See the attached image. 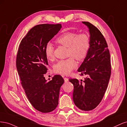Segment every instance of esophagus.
<instances>
[{"label":"esophagus","mask_w":127,"mask_h":127,"mask_svg":"<svg viewBox=\"0 0 127 127\" xmlns=\"http://www.w3.org/2000/svg\"><path fill=\"white\" fill-rule=\"evenodd\" d=\"M64 82H65V83H67V82L68 81V79L67 78V77H64Z\"/></svg>","instance_id":"esophagus-1"}]
</instances>
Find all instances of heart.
Here are the masks:
<instances>
[{"instance_id": "obj_1", "label": "heart", "mask_w": 127, "mask_h": 127, "mask_svg": "<svg viewBox=\"0 0 127 127\" xmlns=\"http://www.w3.org/2000/svg\"><path fill=\"white\" fill-rule=\"evenodd\" d=\"M58 44L67 47V56L69 58L59 61L54 66V71L56 74L68 75L75 68L78 61H83L87 57L90 48L91 38L87 33L78 34L75 32H64L56 39ZM54 48L51 43L46 44L45 53L49 60L54 59Z\"/></svg>"}]
</instances>
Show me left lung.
Wrapping results in <instances>:
<instances>
[{
    "mask_svg": "<svg viewBox=\"0 0 127 127\" xmlns=\"http://www.w3.org/2000/svg\"><path fill=\"white\" fill-rule=\"evenodd\" d=\"M90 34L88 54L77 71L85 75L84 80L69 79L74 86L73 99L76 107L90 111L99 104L108 87L111 73L110 52L105 39L98 28L91 23L82 22Z\"/></svg>",
    "mask_w": 127,
    "mask_h": 127,
    "instance_id": "1",
    "label": "left lung"
}]
</instances>
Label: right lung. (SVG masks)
I'll return each mask as SVG.
<instances>
[{
  "label": "right lung",
  "mask_w": 127,
  "mask_h": 127,
  "mask_svg": "<svg viewBox=\"0 0 127 127\" xmlns=\"http://www.w3.org/2000/svg\"><path fill=\"white\" fill-rule=\"evenodd\" d=\"M61 27L60 24H44L32 28L20 42L16 57V67L28 99L42 113L52 112L57 107L60 88L64 82L60 75L49 82L44 76L48 65L45 47Z\"/></svg>",
  "instance_id": "right-lung-1"
}]
</instances>
